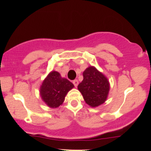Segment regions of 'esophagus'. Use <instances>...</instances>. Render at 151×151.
<instances>
[{"label":"esophagus","instance_id":"esophagus-1","mask_svg":"<svg viewBox=\"0 0 151 151\" xmlns=\"http://www.w3.org/2000/svg\"><path fill=\"white\" fill-rule=\"evenodd\" d=\"M72 83H73L75 87H77V86H78V84H79V81H78L77 79H75V80H74L73 82H72Z\"/></svg>","mask_w":151,"mask_h":151}]
</instances>
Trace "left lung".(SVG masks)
<instances>
[{
	"label": "left lung",
	"mask_w": 151,
	"mask_h": 151,
	"mask_svg": "<svg viewBox=\"0 0 151 151\" xmlns=\"http://www.w3.org/2000/svg\"><path fill=\"white\" fill-rule=\"evenodd\" d=\"M84 79L78 85L84 101L91 107H96L106 101L110 85L108 79L94 67L90 66L83 72Z\"/></svg>",
	"instance_id": "1"
}]
</instances>
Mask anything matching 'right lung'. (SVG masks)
<instances>
[{
    "instance_id": "obj_1",
    "label": "right lung",
    "mask_w": 151,
    "mask_h": 151,
    "mask_svg": "<svg viewBox=\"0 0 151 151\" xmlns=\"http://www.w3.org/2000/svg\"><path fill=\"white\" fill-rule=\"evenodd\" d=\"M74 86L68 79L62 78L59 72L52 71L43 81L40 92L42 101L48 106L58 108L62 104L67 93Z\"/></svg>"
}]
</instances>
